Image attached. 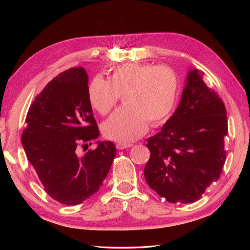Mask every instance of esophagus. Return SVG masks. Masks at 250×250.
Instances as JSON below:
<instances>
[{
	"mask_svg": "<svg viewBox=\"0 0 250 250\" xmlns=\"http://www.w3.org/2000/svg\"><path fill=\"white\" fill-rule=\"evenodd\" d=\"M133 145L130 143H122V142H119L116 144V147L117 149L119 150H123V149H126V148H129V147H132Z\"/></svg>",
	"mask_w": 250,
	"mask_h": 250,
	"instance_id": "obj_1",
	"label": "esophagus"
}]
</instances>
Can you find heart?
Instances as JSON below:
<instances>
[{
    "label": "heart",
    "mask_w": 250,
    "mask_h": 250,
    "mask_svg": "<svg viewBox=\"0 0 250 250\" xmlns=\"http://www.w3.org/2000/svg\"><path fill=\"white\" fill-rule=\"evenodd\" d=\"M179 80L168 65L128 62L117 66L109 80L95 77L87 95L92 107L107 115L124 96L126 107L116 111L103 124L106 138L131 142L141 138L150 125L157 126L169 118L175 105Z\"/></svg>",
    "instance_id": "obj_1"
}]
</instances>
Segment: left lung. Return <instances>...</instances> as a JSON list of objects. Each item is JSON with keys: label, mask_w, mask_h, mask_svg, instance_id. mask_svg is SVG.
<instances>
[{"label": "left lung", "mask_w": 250, "mask_h": 250, "mask_svg": "<svg viewBox=\"0 0 250 250\" xmlns=\"http://www.w3.org/2000/svg\"><path fill=\"white\" fill-rule=\"evenodd\" d=\"M203 75L196 69L188 72L176 111L147 139L150 158L144 175L149 187L171 203L200 199L220 177L225 163L226 108Z\"/></svg>", "instance_id": "8db88e82"}]
</instances>
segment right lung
<instances>
[{
    "instance_id": "right-lung-1",
    "label": "right lung",
    "mask_w": 250,
    "mask_h": 250,
    "mask_svg": "<svg viewBox=\"0 0 250 250\" xmlns=\"http://www.w3.org/2000/svg\"><path fill=\"white\" fill-rule=\"evenodd\" d=\"M87 82L81 66L57 75L35 97L21 133L27 158L44 191L65 206H76L99 191L116 157L109 141L80 153L99 137Z\"/></svg>"
}]
</instances>
